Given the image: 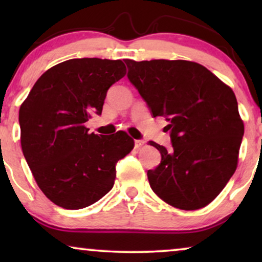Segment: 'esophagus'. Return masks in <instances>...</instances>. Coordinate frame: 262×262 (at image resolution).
I'll use <instances>...</instances> for the list:
<instances>
[{
  "label": "esophagus",
  "instance_id": "esophagus-1",
  "mask_svg": "<svg viewBox=\"0 0 262 262\" xmlns=\"http://www.w3.org/2000/svg\"><path fill=\"white\" fill-rule=\"evenodd\" d=\"M144 144H145V142L142 141V139H136V141H135V148L136 149L141 148V146H143Z\"/></svg>",
  "mask_w": 262,
  "mask_h": 262
}]
</instances>
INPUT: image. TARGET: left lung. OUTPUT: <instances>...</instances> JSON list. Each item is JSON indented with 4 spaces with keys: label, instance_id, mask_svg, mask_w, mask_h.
I'll return each instance as SVG.
<instances>
[{
    "label": "left lung",
    "instance_id": "left-lung-1",
    "mask_svg": "<svg viewBox=\"0 0 262 262\" xmlns=\"http://www.w3.org/2000/svg\"><path fill=\"white\" fill-rule=\"evenodd\" d=\"M127 78L152 117L168 121L171 149L150 142L161 163L148 170L150 187L181 210H198L225 187L237 167L245 126L230 87L189 60L125 59Z\"/></svg>",
    "mask_w": 262,
    "mask_h": 262
}]
</instances>
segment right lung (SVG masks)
Listing matches in <instances>:
<instances>
[{
  "instance_id": "1",
  "label": "right lung",
  "mask_w": 262,
  "mask_h": 262,
  "mask_svg": "<svg viewBox=\"0 0 262 262\" xmlns=\"http://www.w3.org/2000/svg\"><path fill=\"white\" fill-rule=\"evenodd\" d=\"M126 74L120 59L75 58L45 71L19 111L21 148L42 193L78 210L114 185L116 166L134 149L126 132L102 136L84 126L102 112L107 91Z\"/></svg>"
}]
</instances>
